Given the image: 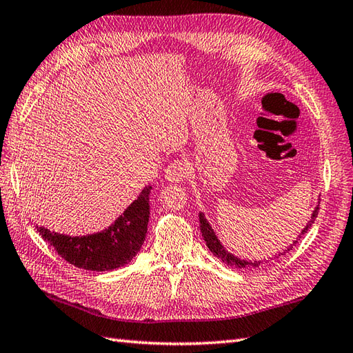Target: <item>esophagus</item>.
<instances>
[{"instance_id":"esophagus-1","label":"esophagus","mask_w":353,"mask_h":353,"mask_svg":"<svg viewBox=\"0 0 353 353\" xmlns=\"http://www.w3.org/2000/svg\"><path fill=\"white\" fill-rule=\"evenodd\" d=\"M188 171H190V167H188L186 162L174 161L165 168V179L168 182L180 183L188 176Z\"/></svg>"}]
</instances>
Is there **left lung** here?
<instances>
[{"instance_id": "1", "label": "left lung", "mask_w": 353, "mask_h": 353, "mask_svg": "<svg viewBox=\"0 0 353 353\" xmlns=\"http://www.w3.org/2000/svg\"><path fill=\"white\" fill-rule=\"evenodd\" d=\"M317 214H319V204L317 206L314 208V210H313V214H311V219L308 221L307 223V225L304 227V230L301 232V234H299V239L302 236H304L307 232H308V228L313 225V223H314V219H316V216H317ZM199 218H200V230H201V236H203V239H204V242H206V245H208V248L212 251V254H214L215 257H218V259H221L224 261V263H227L228 266H232V268H239V269H242V268H259V265H260V261H251V260H242V259H239V257H236V256H233L232 252H228L227 250H225V247L223 243H221V241L218 239V236L215 234V232H214V228L210 227V224H209V221L206 219V216H204V214L203 212H200V215H199ZM299 239H296L294 241L290 247L288 248V250H284L283 252H280V256H284L285 252L288 251H290L294 245L298 243V241Z\"/></svg>"}]
</instances>
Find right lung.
Returning a JSON list of instances; mask_svg holds the SVG:
<instances>
[{
  "label": "right lung",
  "instance_id": "1",
  "mask_svg": "<svg viewBox=\"0 0 353 353\" xmlns=\"http://www.w3.org/2000/svg\"><path fill=\"white\" fill-rule=\"evenodd\" d=\"M152 186H145L138 199L102 232L85 236H69L36 225L43 239L70 265L105 272L128 265L144 243L149 224Z\"/></svg>",
  "mask_w": 353,
  "mask_h": 353
}]
</instances>
